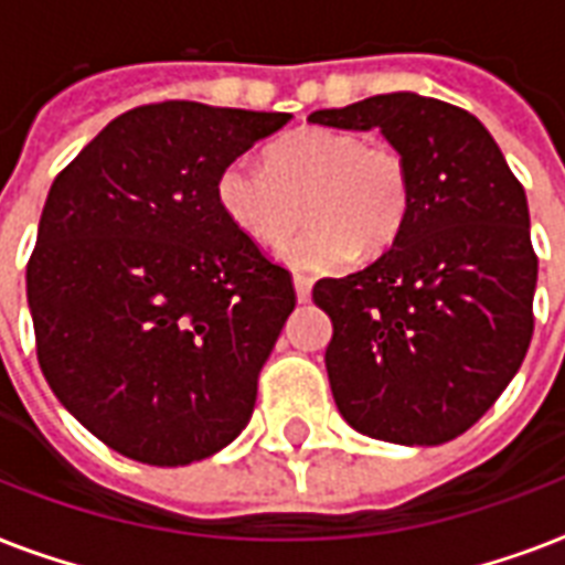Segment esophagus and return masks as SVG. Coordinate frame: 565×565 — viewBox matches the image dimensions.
Segmentation results:
<instances>
[{
  "label": "esophagus",
  "mask_w": 565,
  "mask_h": 565,
  "mask_svg": "<svg viewBox=\"0 0 565 565\" xmlns=\"http://www.w3.org/2000/svg\"><path fill=\"white\" fill-rule=\"evenodd\" d=\"M292 287H296V299H299V301L310 299V278H308V275H296V278H292Z\"/></svg>",
  "instance_id": "1"
}]
</instances>
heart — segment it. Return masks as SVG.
<instances>
[{
	"mask_svg": "<svg viewBox=\"0 0 565 565\" xmlns=\"http://www.w3.org/2000/svg\"><path fill=\"white\" fill-rule=\"evenodd\" d=\"M216 202L234 228L257 243H278L296 273H334L358 248L381 252L402 231L411 207V172L393 146L354 131L301 128L269 149V167L237 158L222 167Z\"/></svg>",
	"mask_w": 565,
	"mask_h": 565,
	"instance_id": "1",
	"label": "heart"
}]
</instances>
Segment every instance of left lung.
<instances>
[{
    "label": "left lung",
    "instance_id": "left-lung-1",
    "mask_svg": "<svg viewBox=\"0 0 565 565\" xmlns=\"http://www.w3.org/2000/svg\"><path fill=\"white\" fill-rule=\"evenodd\" d=\"M308 122L377 128L411 172L393 246L313 287L334 326L326 370L337 411L398 446L460 437L513 381L534 334L525 190L478 117L448 102L386 93Z\"/></svg>",
    "mask_w": 565,
    "mask_h": 565
}]
</instances>
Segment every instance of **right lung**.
I'll use <instances>...</instances> for the list:
<instances>
[{
    "instance_id": "obj_1",
    "label": "right lung",
    "mask_w": 565,
    "mask_h": 565,
    "mask_svg": "<svg viewBox=\"0 0 565 565\" xmlns=\"http://www.w3.org/2000/svg\"><path fill=\"white\" fill-rule=\"evenodd\" d=\"M290 119L143 105L52 181L25 269L38 361L57 402L119 455L188 466L252 419L296 292L222 213L216 179Z\"/></svg>"
}]
</instances>
